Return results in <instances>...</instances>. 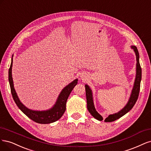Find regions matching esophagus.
Wrapping results in <instances>:
<instances>
[{
    "mask_svg": "<svg viewBox=\"0 0 151 151\" xmlns=\"http://www.w3.org/2000/svg\"><path fill=\"white\" fill-rule=\"evenodd\" d=\"M84 77L85 76H81V80H85V78H84Z\"/></svg>",
    "mask_w": 151,
    "mask_h": 151,
    "instance_id": "esophagus-1",
    "label": "esophagus"
}]
</instances>
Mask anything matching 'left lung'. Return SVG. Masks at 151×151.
<instances>
[{"instance_id": "1", "label": "left lung", "mask_w": 151, "mask_h": 151, "mask_svg": "<svg viewBox=\"0 0 151 151\" xmlns=\"http://www.w3.org/2000/svg\"><path fill=\"white\" fill-rule=\"evenodd\" d=\"M130 47L132 49L134 50V51L135 52L137 63H136L135 78L132 91H131L130 98L127 104L125 105L124 107L121 110L119 111L117 113L109 115L105 119V122H110L115 121L122 117V116H124L125 114L128 113L129 111L133 108V106H134L138 99L140 91V81L141 78H142V69H141V67L139 63V54L137 47L135 46H131ZM85 90L87 102V109H88V110L89 111L90 114L93 116L95 119L101 121L103 120V117H102V116L101 115H100L98 113V111L95 109L93 103V93H92V90L90 88V87L88 85H85Z\"/></svg>"}]
</instances>
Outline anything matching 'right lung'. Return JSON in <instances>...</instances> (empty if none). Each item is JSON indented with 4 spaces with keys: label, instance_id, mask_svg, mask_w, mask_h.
Returning <instances> with one entry per match:
<instances>
[{
    "label": "right lung",
    "instance_id": "right-lung-1",
    "mask_svg": "<svg viewBox=\"0 0 151 151\" xmlns=\"http://www.w3.org/2000/svg\"><path fill=\"white\" fill-rule=\"evenodd\" d=\"M13 55L12 56L11 64L9 70V81L11 86V93L13 99L19 109L27 116L29 118L35 122L42 124H51L59 120L66 110V104L71 91L78 83V79L71 82L63 88L58 96L55 104L50 109L46 110H34L28 109L19 100L14 86V82L12 76V67L13 62Z\"/></svg>",
    "mask_w": 151,
    "mask_h": 151
}]
</instances>
